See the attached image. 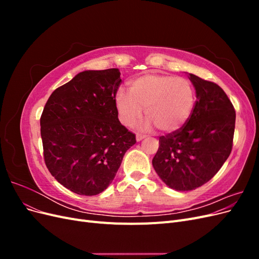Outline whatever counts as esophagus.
<instances>
[{
    "mask_svg": "<svg viewBox=\"0 0 259 259\" xmlns=\"http://www.w3.org/2000/svg\"><path fill=\"white\" fill-rule=\"evenodd\" d=\"M147 136L146 135H143V134H137L136 135V140L137 142H140V140H143L144 138H146Z\"/></svg>",
    "mask_w": 259,
    "mask_h": 259,
    "instance_id": "esophagus-1",
    "label": "esophagus"
}]
</instances>
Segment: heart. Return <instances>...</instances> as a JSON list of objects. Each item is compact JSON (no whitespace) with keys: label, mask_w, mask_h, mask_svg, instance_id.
<instances>
[{"label":"heart","mask_w":259,"mask_h":259,"mask_svg":"<svg viewBox=\"0 0 259 259\" xmlns=\"http://www.w3.org/2000/svg\"><path fill=\"white\" fill-rule=\"evenodd\" d=\"M195 104L192 83L171 74L148 73L133 80L130 94L119 92L115 108L125 126L134 125L143 116L148 117L147 127L156 126L163 133L179 131L190 119Z\"/></svg>","instance_id":"heart-1"}]
</instances>
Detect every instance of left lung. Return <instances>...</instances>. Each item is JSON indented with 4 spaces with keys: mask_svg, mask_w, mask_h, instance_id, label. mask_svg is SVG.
<instances>
[{
    "mask_svg": "<svg viewBox=\"0 0 259 259\" xmlns=\"http://www.w3.org/2000/svg\"><path fill=\"white\" fill-rule=\"evenodd\" d=\"M197 94L190 119L177 132L159 139L152 165L162 182L177 191L206 184L232 150L236 111L216 83L189 73Z\"/></svg>",
    "mask_w": 259,
    "mask_h": 259,
    "instance_id": "left-lung-1",
    "label": "left lung"
}]
</instances>
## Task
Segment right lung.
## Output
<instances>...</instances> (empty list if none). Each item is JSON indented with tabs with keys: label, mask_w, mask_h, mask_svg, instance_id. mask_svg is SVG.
<instances>
[{
	"label": "right lung",
	"mask_w": 259,
	"mask_h": 259,
	"mask_svg": "<svg viewBox=\"0 0 259 259\" xmlns=\"http://www.w3.org/2000/svg\"><path fill=\"white\" fill-rule=\"evenodd\" d=\"M119 69L88 70L55 90L41 115L44 161L67 189L96 195L111 184L136 144L115 108Z\"/></svg>",
	"instance_id": "1"
}]
</instances>
